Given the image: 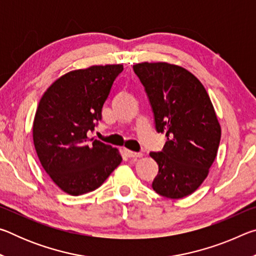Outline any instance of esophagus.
<instances>
[{
    "label": "esophagus",
    "mask_w": 256,
    "mask_h": 256,
    "mask_svg": "<svg viewBox=\"0 0 256 256\" xmlns=\"http://www.w3.org/2000/svg\"><path fill=\"white\" fill-rule=\"evenodd\" d=\"M125 154H126V156L128 158H141L142 154L141 152H134V151H131V150H125Z\"/></svg>",
    "instance_id": "34e87169"
}]
</instances>
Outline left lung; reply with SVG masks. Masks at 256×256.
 Returning a JSON list of instances; mask_svg holds the SVG:
<instances>
[{
  "instance_id": "left-lung-1",
  "label": "left lung",
  "mask_w": 256,
  "mask_h": 256,
  "mask_svg": "<svg viewBox=\"0 0 256 256\" xmlns=\"http://www.w3.org/2000/svg\"><path fill=\"white\" fill-rule=\"evenodd\" d=\"M133 70L149 98L156 130L167 136L162 151L150 152L159 166L152 188L164 198L188 196L206 178L222 138L209 94L196 76L174 64L144 62Z\"/></svg>"
}]
</instances>
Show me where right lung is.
Wrapping results in <instances>:
<instances>
[{"label": "right lung", "instance_id": "obj_1", "mask_svg": "<svg viewBox=\"0 0 256 256\" xmlns=\"http://www.w3.org/2000/svg\"><path fill=\"white\" fill-rule=\"evenodd\" d=\"M122 64L74 70L52 84L40 102L32 126L42 168L70 196L98 188L122 162L110 144L90 138Z\"/></svg>", "mask_w": 256, "mask_h": 256}]
</instances>
